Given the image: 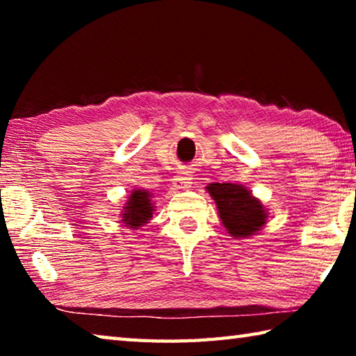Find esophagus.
Listing matches in <instances>:
<instances>
[{
  "label": "esophagus",
  "instance_id": "obj_1",
  "mask_svg": "<svg viewBox=\"0 0 356 356\" xmlns=\"http://www.w3.org/2000/svg\"><path fill=\"white\" fill-rule=\"evenodd\" d=\"M191 180H193V177L190 176V174L180 172L179 176H176V177L172 179V186L176 190H185V188H188V186L193 184Z\"/></svg>",
  "mask_w": 356,
  "mask_h": 356
}]
</instances>
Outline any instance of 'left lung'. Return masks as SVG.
<instances>
[{"instance_id": "obj_1", "label": "left lung", "mask_w": 356, "mask_h": 356, "mask_svg": "<svg viewBox=\"0 0 356 356\" xmlns=\"http://www.w3.org/2000/svg\"><path fill=\"white\" fill-rule=\"evenodd\" d=\"M207 191L218 207L222 225L232 237H250L267 221L261 201L237 184H210Z\"/></svg>"}]
</instances>
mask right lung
<instances>
[{"instance_id": "obj_1", "label": "right lung", "mask_w": 356, "mask_h": 356, "mask_svg": "<svg viewBox=\"0 0 356 356\" xmlns=\"http://www.w3.org/2000/svg\"><path fill=\"white\" fill-rule=\"evenodd\" d=\"M154 206L150 202V195L144 190H135L130 195L127 206L124 207L122 221L129 227H140L152 218Z\"/></svg>"}]
</instances>
